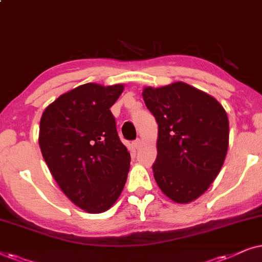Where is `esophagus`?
<instances>
[{"mask_svg":"<svg viewBox=\"0 0 262 262\" xmlns=\"http://www.w3.org/2000/svg\"><path fill=\"white\" fill-rule=\"evenodd\" d=\"M141 146V140L140 139H137V140L133 141V147L134 148H139Z\"/></svg>","mask_w":262,"mask_h":262,"instance_id":"34e87169","label":"esophagus"}]
</instances>
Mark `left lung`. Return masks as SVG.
I'll use <instances>...</instances> for the list:
<instances>
[{
    "label": "left lung",
    "instance_id": "obj_1",
    "mask_svg": "<svg viewBox=\"0 0 262 262\" xmlns=\"http://www.w3.org/2000/svg\"><path fill=\"white\" fill-rule=\"evenodd\" d=\"M142 97L158 123L156 182L175 202L193 201L208 189L224 163L228 115L213 97L184 82L146 87Z\"/></svg>",
    "mask_w": 262,
    "mask_h": 262
}]
</instances>
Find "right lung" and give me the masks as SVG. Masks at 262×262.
Returning a JSON list of instances; mask_svg holds the SVG:
<instances>
[{
  "instance_id": "add662e5",
  "label": "right lung",
  "mask_w": 262,
  "mask_h": 262,
  "mask_svg": "<svg viewBox=\"0 0 262 262\" xmlns=\"http://www.w3.org/2000/svg\"><path fill=\"white\" fill-rule=\"evenodd\" d=\"M122 92L123 85L85 83L58 97L40 118L39 146L52 177L89 213L109 210L127 181L130 155L110 111Z\"/></svg>"
}]
</instances>
